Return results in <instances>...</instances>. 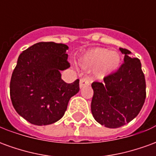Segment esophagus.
I'll return each mask as SVG.
<instances>
[{
	"mask_svg": "<svg viewBox=\"0 0 156 156\" xmlns=\"http://www.w3.org/2000/svg\"><path fill=\"white\" fill-rule=\"evenodd\" d=\"M79 84H80L81 88H84L86 86H88L89 85V79L88 78H82L80 79V82H79Z\"/></svg>",
	"mask_w": 156,
	"mask_h": 156,
	"instance_id": "1",
	"label": "esophagus"
}]
</instances>
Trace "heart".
Segmentation results:
<instances>
[{
	"mask_svg": "<svg viewBox=\"0 0 156 156\" xmlns=\"http://www.w3.org/2000/svg\"><path fill=\"white\" fill-rule=\"evenodd\" d=\"M80 64L86 68H95L97 78H105L115 71L120 63V57L115 51L102 48H92L85 51L80 58Z\"/></svg>",
	"mask_w": 156,
	"mask_h": 156,
	"instance_id": "heart-1",
	"label": "heart"
}]
</instances>
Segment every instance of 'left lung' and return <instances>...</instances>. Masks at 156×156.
<instances>
[{"label":"left lung","instance_id":"left-lung-1","mask_svg":"<svg viewBox=\"0 0 156 156\" xmlns=\"http://www.w3.org/2000/svg\"><path fill=\"white\" fill-rule=\"evenodd\" d=\"M124 54V63L115 73L94 82L91 111L95 120L105 127L119 128L136 117L144 105L146 84L141 62L130 58L131 52L119 48Z\"/></svg>","mask_w":156,"mask_h":156}]
</instances>
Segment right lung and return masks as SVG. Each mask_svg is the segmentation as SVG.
<instances>
[{"label":"right lung","mask_w":156,"mask_h":156,"mask_svg":"<svg viewBox=\"0 0 156 156\" xmlns=\"http://www.w3.org/2000/svg\"><path fill=\"white\" fill-rule=\"evenodd\" d=\"M67 45L41 41L20 54L10 82V96L17 114L35 125L59 120L69 99L79 91V79L67 83L61 70L70 67Z\"/></svg>","instance_id":"right-lung-1"}]
</instances>
